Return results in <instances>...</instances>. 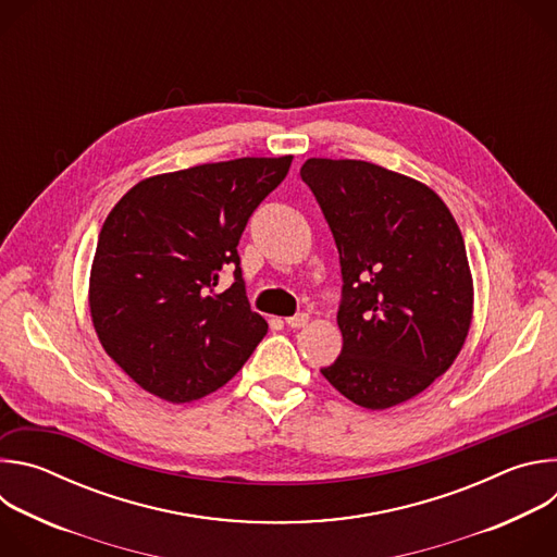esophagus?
<instances>
[{
    "label": "esophagus",
    "instance_id": "34e87169",
    "mask_svg": "<svg viewBox=\"0 0 557 557\" xmlns=\"http://www.w3.org/2000/svg\"><path fill=\"white\" fill-rule=\"evenodd\" d=\"M308 324V314L306 312H297L293 317H286V326L290 329H304Z\"/></svg>",
    "mask_w": 557,
    "mask_h": 557
}]
</instances>
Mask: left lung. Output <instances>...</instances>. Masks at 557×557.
I'll return each mask as SVG.
<instances>
[{
  "label": "left lung",
  "mask_w": 557,
  "mask_h": 557,
  "mask_svg": "<svg viewBox=\"0 0 557 557\" xmlns=\"http://www.w3.org/2000/svg\"><path fill=\"white\" fill-rule=\"evenodd\" d=\"M339 251L342 355L322 374L368 410L399 406L460 352L473 288L460 228L425 185L366 161L299 170Z\"/></svg>",
  "instance_id": "8db88e82"
}]
</instances>
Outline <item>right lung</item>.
<instances>
[{
    "instance_id": "add662e5",
    "label": "right lung",
    "mask_w": 557,
    "mask_h": 557,
    "mask_svg": "<svg viewBox=\"0 0 557 557\" xmlns=\"http://www.w3.org/2000/svg\"><path fill=\"white\" fill-rule=\"evenodd\" d=\"M293 156L237 158L132 187L99 233L90 312L106 352L147 392L187 404L222 387L267 335L240 269L243 231ZM234 269V284L216 288Z\"/></svg>"
}]
</instances>
